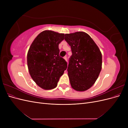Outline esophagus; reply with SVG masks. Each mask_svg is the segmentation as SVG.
I'll list each match as a JSON object with an SVG mask.
<instances>
[{
	"label": "esophagus",
	"mask_w": 128,
	"mask_h": 128,
	"mask_svg": "<svg viewBox=\"0 0 128 128\" xmlns=\"http://www.w3.org/2000/svg\"><path fill=\"white\" fill-rule=\"evenodd\" d=\"M64 58V59L66 61H67V56H65Z\"/></svg>",
	"instance_id": "obj_1"
}]
</instances>
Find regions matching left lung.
Instances as JSON below:
<instances>
[{
  "instance_id": "1",
  "label": "left lung",
  "mask_w": 128,
  "mask_h": 128,
  "mask_svg": "<svg viewBox=\"0 0 128 128\" xmlns=\"http://www.w3.org/2000/svg\"><path fill=\"white\" fill-rule=\"evenodd\" d=\"M70 46L68 75L72 88L84 91L94 84L102 68V54L98 46L88 34L82 32L65 34Z\"/></svg>"
}]
</instances>
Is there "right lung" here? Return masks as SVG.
Instances as JSON below:
<instances>
[{
    "label": "right lung",
    "instance_id": "obj_1",
    "mask_svg": "<svg viewBox=\"0 0 128 128\" xmlns=\"http://www.w3.org/2000/svg\"><path fill=\"white\" fill-rule=\"evenodd\" d=\"M64 34L44 30L35 38L27 54L30 75L37 85L45 90L55 88L67 68V62L59 56V44Z\"/></svg>",
    "mask_w": 128,
    "mask_h": 128
}]
</instances>
